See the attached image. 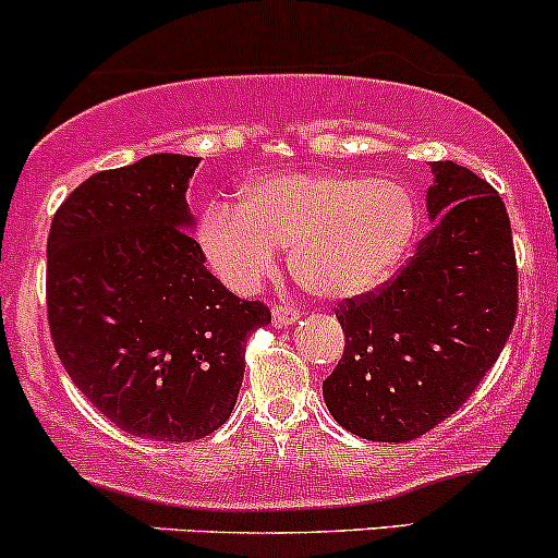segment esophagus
<instances>
[{
  "label": "esophagus",
  "instance_id": "1",
  "mask_svg": "<svg viewBox=\"0 0 558 558\" xmlns=\"http://www.w3.org/2000/svg\"><path fill=\"white\" fill-rule=\"evenodd\" d=\"M271 316H274V324H277V327H290V324H295L300 318V311L292 308V305L281 303V305H274Z\"/></svg>",
  "mask_w": 558,
  "mask_h": 558
}]
</instances>
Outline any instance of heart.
Instances as JSON below:
<instances>
[{"mask_svg":"<svg viewBox=\"0 0 558 558\" xmlns=\"http://www.w3.org/2000/svg\"><path fill=\"white\" fill-rule=\"evenodd\" d=\"M418 203L409 186L359 173L308 171L242 186L240 205L205 210L197 242L229 290L250 295L292 247V271L327 300L377 290L409 255Z\"/></svg>","mask_w":558,"mask_h":558,"instance_id":"heart-1","label":"heart"}]
</instances>
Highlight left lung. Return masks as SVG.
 Masks as SVG:
<instances>
[{
	"label": "left lung",
	"instance_id": "obj_1",
	"mask_svg": "<svg viewBox=\"0 0 558 558\" xmlns=\"http://www.w3.org/2000/svg\"><path fill=\"white\" fill-rule=\"evenodd\" d=\"M435 227L398 277L337 308L345 353L324 379L329 414L363 440L405 442L466 403L517 318V255L498 192L432 162Z\"/></svg>",
	"mask_w": 558,
	"mask_h": 558
}]
</instances>
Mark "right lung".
Wrapping results in <instances>:
<instances>
[{"mask_svg": "<svg viewBox=\"0 0 558 558\" xmlns=\"http://www.w3.org/2000/svg\"><path fill=\"white\" fill-rule=\"evenodd\" d=\"M199 158L158 153L68 195L47 240V316L73 385L116 427L160 442L234 411L247 337L271 324L205 268L186 186Z\"/></svg>", "mask_w": 558, "mask_h": 558, "instance_id": "add662e5", "label": "right lung"}]
</instances>
